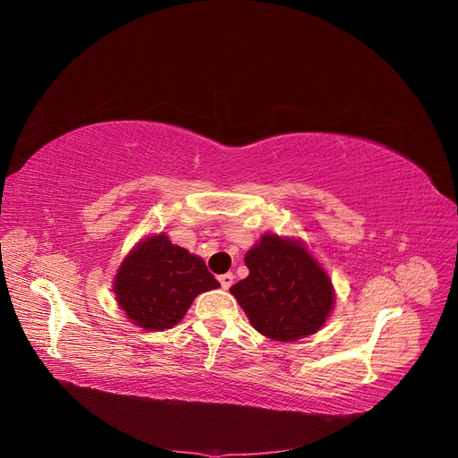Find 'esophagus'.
<instances>
[{
    "label": "esophagus",
    "instance_id": "34e87169",
    "mask_svg": "<svg viewBox=\"0 0 458 458\" xmlns=\"http://www.w3.org/2000/svg\"><path fill=\"white\" fill-rule=\"evenodd\" d=\"M233 279L234 276L231 275V273H225V275H219V284H221V288H231V284H233Z\"/></svg>",
    "mask_w": 458,
    "mask_h": 458
}]
</instances>
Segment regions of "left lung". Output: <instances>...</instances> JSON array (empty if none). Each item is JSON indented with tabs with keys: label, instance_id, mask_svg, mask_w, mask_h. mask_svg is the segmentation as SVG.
<instances>
[{
	"label": "left lung",
	"instance_id": "1",
	"mask_svg": "<svg viewBox=\"0 0 458 458\" xmlns=\"http://www.w3.org/2000/svg\"><path fill=\"white\" fill-rule=\"evenodd\" d=\"M244 263L250 273L231 286V294L259 335L294 342L325 325L335 308V288L300 241L263 234Z\"/></svg>",
	"mask_w": 458,
	"mask_h": 458
}]
</instances>
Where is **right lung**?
I'll use <instances>...</instances> for the list:
<instances>
[{
  "label": "right lung",
  "mask_w": 458,
  "mask_h": 458,
  "mask_svg": "<svg viewBox=\"0 0 458 458\" xmlns=\"http://www.w3.org/2000/svg\"><path fill=\"white\" fill-rule=\"evenodd\" d=\"M217 286L202 258L160 233L143 239L123 258L113 293L133 325L164 330L182 321L199 294Z\"/></svg>",
  "instance_id": "add662e5"
}]
</instances>
